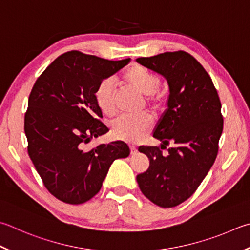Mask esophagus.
<instances>
[{"mask_svg":"<svg viewBox=\"0 0 250 250\" xmlns=\"http://www.w3.org/2000/svg\"><path fill=\"white\" fill-rule=\"evenodd\" d=\"M130 151H131V155H134V154H137L138 148L135 147V146H133V145H131V146H130Z\"/></svg>","mask_w":250,"mask_h":250,"instance_id":"34e87169","label":"esophagus"}]
</instances>
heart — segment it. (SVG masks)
Segmentation results:
<instances>
[{
    "label": "heart",
    "instance_id": "1",
    "mask_svg": "<svg viewBox=\"0 0 250 250\" xmlns=\"http://www.w3.org/2000/svg\"><path fill=\"white\" fill-rule=\"evenodd\" d=\"M120 83L140 95L146 96L147 105L157 109L162 104V96L156 94L161 79L156 73L141 65H133L120 76ZM95 102L104 115L112 116L116 111L115 93L109 81H103L94 94ZM152 120L147 115L138 117H120L112 122L110 132L113 139L128 143H137L151 129Z\"/></svg>",
    "mask_w": 250,
    "mask_h": 250
}]
</instances>
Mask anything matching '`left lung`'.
<instances>
[{
    "label": "left lung",
    "mask_w": 250,
    "mask_h": 250,
    "mask_svg": "<svg viewBox=\"0 0 250 250\" xmlns=\"http://www.w3.org/2000/svg\"><path fill=\"white\" fill-rule=\"evenodd\" d=\"M137 62L168 85L167 108L153 132L161 147H139L149 167L137 181L149 201L172 208L192 196L215 161L223 131L221 102L210 75L187 52H165ZM169 142L174 145L164 157L161 148Z\"/></svg>",
    "instance_id": "1"
}]
</instances>
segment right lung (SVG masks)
<instances>
[{
	"label": "right lung",
	"mask_w": 250,
	"mask_h": 250,
	"mask_svg": "<svg viewBox=\"0 0 250 250\" xmlns=\"http://www.w3.org/2000/svg\"><path fill=\"white\" fill-rule=\"evenodd\" d=\"M130 62L109 61L79 51L63 53L36 81L25 115L28 154L49 192L69 204L92 199L112 162L129 156L122 141L85 144L108 132L95 90Z\"/></svg>",
	"instance_id": "right-lung-1"
}]
</instances>
